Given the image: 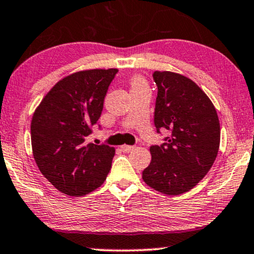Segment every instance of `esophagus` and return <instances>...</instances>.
<instances>
[{
  "label": "esophagus",
  "mask_w": 254,
  "mask_h": 254,
  "mask_svg": "<svg viewBox=\"0 0 254 254\" xmlns=\"http://www.w3.org/2000/svg\"><path fill=\"white\" fill-rule=\"evenodd\" d=\"M133 149H135V146L133 145H127V144L122 145V150H123L124 152H130V151H132Z\"/></svg>",
  "instance_id": "34e87169"
}]
</instances>
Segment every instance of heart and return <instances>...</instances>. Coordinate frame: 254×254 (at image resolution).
Segmentation results:
<instances>
[{
    "label": "heart",
    "instance_id": "1",
    "mask_svg": "<svg viewBox=\"0 0 254 254\" xmlns=\"http://www.w3.org/2000/svg\"><path fill=\"white\" fill-rule=\"evenodd\" d=\"M137 84H142V80H140L139 78H135V79H133L132 85H137Z\"/></svg>",
    "mask_w": 254,
    "mask_h": 254
}]
</instances>
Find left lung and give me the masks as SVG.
Returning <instances> with one entry per match:
<instances>
[{
    "label": "left lung",
    "instance_id": "8db88e82",
    "mask_svg": "<svg viewBox=\"0 0 254 254\" xmlns=\"http://www.w3.org/2000/svg\"><path fill=\"white\" fill-rule=\"evenodd\" d=\"M157 85L154 123L168 130L161 145H151V162L142 177L162 194L180 195L194 188L214 163L220 145V123L207 94L185 75L155 71Z\"/></svg>",
    "mask_w": 254,
    "mask_h": 254
}]
</instances>
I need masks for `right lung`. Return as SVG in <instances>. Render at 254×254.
<instances>
[{"mask_svg": "<svg viewBox=\"0 0 254 254\" xmlns=\"http://www.w3.org/2000/svg\"><path fill=\"white\" fill-rule=\"evenodd\" d=\"M117 68L86 69L61 79L36 108L30 124L33 156L61 193L84 196L103 185L115 148L87 143Z\"/></svg>", "mask_w": 254, "mask_h": 254, "instance_id": "obj_1", "label": "right lung"}]
</instances>
